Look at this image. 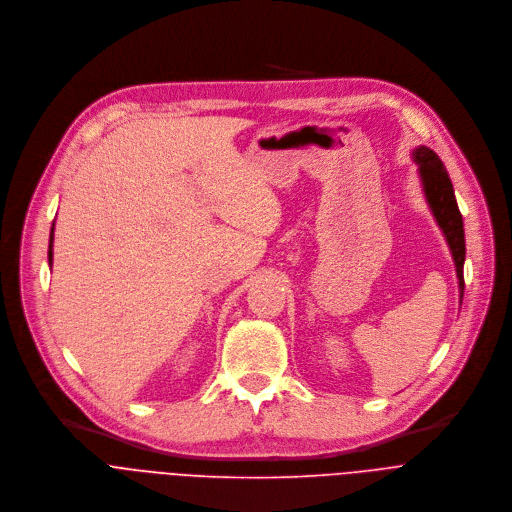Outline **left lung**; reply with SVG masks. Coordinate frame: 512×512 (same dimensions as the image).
<instances>
[{
	"mask_svg": "<svg viewBox=\"0 0 512 512\" xmlns=\"http://www.w3.org/2000/svg\"><path fill=\"white\" fill-rule=\"evenodd\" d=\"M416 163L420 165V175L424 183V191L428 197L430 208L448 240V246L454 256L456 264V274L460 282V296L464 294V258H466V242H464V222L462 214L458 210L454 187L450 181V175L440 161V157L428 149V147H418L416 153Z\"/></svg>",
	"mask_w": 512,
	"mask_h": 512,
	"instance_id": "1",
	"label": "left lung"
}]
</instances>
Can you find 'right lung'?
Instances as JSON below:
<instances>
[{
    "label": "right lung",
    "instance_id": "obj_1",
    "mask_svg": "<svg viewBox=\"0 0 512 512\" xmlns=\"http://www.w3.org/2000/svg\"><path fill=\"white\" fill-rule=\"evenodd\" d=\"M52 240H54V226H52V232H50V246H48V260L52 264Z\"/></svg>",
    "mask_w": 512,
    "mask_h": 512
}]
</instances>
